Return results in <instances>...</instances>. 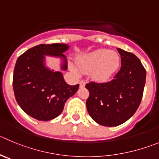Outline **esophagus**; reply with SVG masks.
I'll return each instance as SVG.
<instances>
[{"mask_svg":"<svg viewBox=\"0 0 159 159\" xmlns=\"http://www.w3.org/2000/svg\"><path fill=\"white\" fill-rule=\"evenodd\" d=\"M85 84L86 82L84 80H81L80 82V87H85Z\"/></svg>","mask_w":159,"mask_h":159,"instance_id":"obj_1","label":"esophagus"}]
</instances>
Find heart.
Masks as SVG:
<instances>
[{
	"instance_id": "obj_1",
	"label": "heart",
	"mask_w": 159,
	"mask_h": 159,
	"mask_svg": "<svg viewBox=\"0 0 159 159\" xmlns=\"http://www.w3.org/2000/svg\"><path fill=\"white\" fill-rule=\"evenodd\" d=\"M120 58L117 53L109 49H100L84 55L78 60V66L82 72H91V75L98 80H108L118 68ZM71 69L78 72V69L72 65Z\"/></svg>"
}]
</instances>
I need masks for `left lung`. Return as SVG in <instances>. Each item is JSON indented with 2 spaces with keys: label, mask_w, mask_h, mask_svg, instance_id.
Listing matches in <instances>:
<instances>
[{
  "label": "left lung",
  "mask_w": 159,
  "mask_h": 159,
  "mask_svg": "<svg viewBox=\"0 0 159 159\" xmlns=\"http://www.w3.org/2000/svg\"><path fill=\"white\" fill-rule=\"evenodd\" d=\"M121 67L112 80L89 82L87 109L99 125L113 127L127 121L141 102L146 82V70L135 54L117 49Z\"/></svg>",
  "instance_id": "left-lung-1"
}]
</instances>
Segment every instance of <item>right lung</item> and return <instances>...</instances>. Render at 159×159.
Wrapping results in <instances>:
<instances>
[{"mask_svg": "<svg viewBox=\"0 0 159 159\" xmlns=\"http://www.w3.org/2000/svg\"><path fill=\"white\" fill-rule=\"evenodd\" d=\"M68 46L63 43L40 44L20 55L13 73V91L17 103L26 113L39 120H52L63 111L68 98L75 94L80 85L70 86L61 72L45 66L46 55L64 59L61 69L68 68L63 54Z\"/></svg>", "mask_w": 159, "mask_h": 159, "instance_id": "1", "label": "right lung"}]
</instances>
